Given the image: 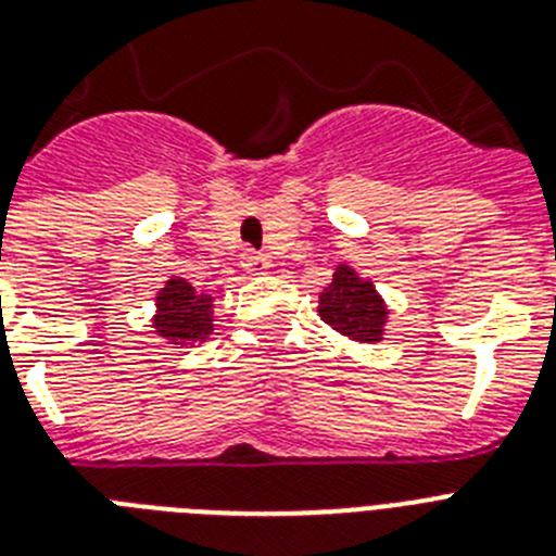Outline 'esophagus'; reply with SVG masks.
Returning a JSON list of instances; mask_svg holds the SVG:
<instances>
[{"instance_id":"1","label":"esophagus","mask_w":556,"mask_h":556,"mask_svg":"<svg viewBox=\"0 0 556 556\" xmlns=\"http://www.w3.org/2000/svg\"><path fill=\"white\" fill-rule=\"evenodd\" d=\"M241 267L250 275H264L269 269V258L267 255L253 253V250H244V255H241Z\"/></svg>"}]
</instances>
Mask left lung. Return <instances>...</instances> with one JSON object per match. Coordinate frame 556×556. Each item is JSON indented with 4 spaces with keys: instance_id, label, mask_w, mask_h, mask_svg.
<instances>
[{
    "instance_id": "1",
    "label": "left lung",
    "mask_w": 556,
    "mask_h": 556,
    "mask_svg": "<svg viewBox=\"0 0 556 556\" xmlns=\"http://www.w3.org/2000/svg\"><path fill=\"white\" fill-rule=\"evenodd\" d=\"M317 315L337 334L354 343H379L386 337L388 309L371 278H363L351 264H340L331 275V283L320 292Z\"/></svg>"
}]
</instances>
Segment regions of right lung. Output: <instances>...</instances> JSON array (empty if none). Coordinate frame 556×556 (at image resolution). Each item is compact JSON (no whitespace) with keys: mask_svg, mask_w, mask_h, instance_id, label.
<instances>
[{"mask_svg":"<svg viewBox=\"0 0 556 556\" xmlns=\"http://www.w3.org/2000/svg\"><path fill=\"white\" fill-rule=\"evenodd\" d=\"M154 306L151 329L174 349L205 343L213 334V298L197 292V287L179 275H170L165 287L156 292Z\"/></svg>","mask_w":556,"mask_h":556,"instance_id":"1","label":"right lung"}]
</instances>
